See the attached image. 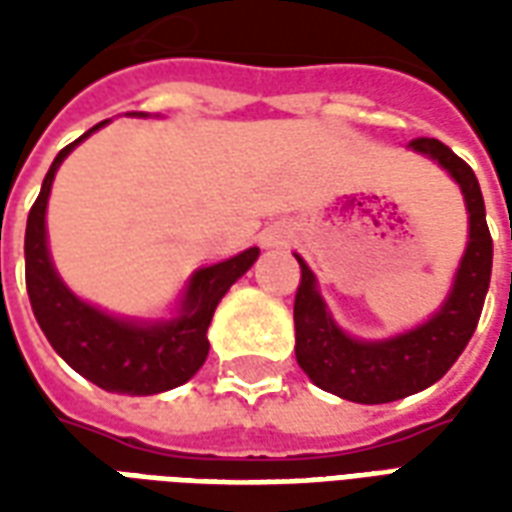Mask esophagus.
<instances>
[{
    "instance_id": "obj_1",
    "label": "esophagus",
    "mask_w": 512,
    "mask_h": 512,
    "mask_svg": "<svg viewBox=\"0 0 512 512\" xmlns=\"http://www.w3.org/2000/svg\"><path fill=\"white\" fill-rule=\"evenodd\" d=\"M290 241V230L288 227H268L266 233H263V246H285Z\"/></svg>"
}]
</instances>
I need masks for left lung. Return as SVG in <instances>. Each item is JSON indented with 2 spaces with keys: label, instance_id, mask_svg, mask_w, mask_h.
Returning a JSON list of instances; mask_svg holds the SVG:
<instances>
[{
  "label": "left lung",
  "instance_id": "8db88e82",
  "mask_svg": "<svg viewBox=\"0 0 512 512\" xmlns=\"http://www.w3.org/2000/svg\"><path fill=\"white\" fill-rule=\"evenodd\" d=\"M411 147L436 158L458 180L469 208L466 255L458 268L450 299L444 301V307L428 323L384 343L351 340L334 326L332 315L326 312V304L315 290L312 271L304 266L301 257H296L301 266L293 301L299 367L315 386L354 403H392L436 384L472 340L491 282L494 241L485 224L483 191L472 167L439 139L419 136Z\"/></svg>",
  "mask_w": 512,
  "mask_h": 512
}]
</instances>
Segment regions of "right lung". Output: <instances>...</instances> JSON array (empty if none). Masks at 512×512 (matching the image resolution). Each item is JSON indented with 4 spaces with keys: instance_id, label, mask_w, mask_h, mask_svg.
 I'll return each instance as SVG.
<instances>
[{
    "instance_id": "obj_1",
    "label": "right lung",
    "mask_w": 512,
    "mask_h": 512,
    "mask_svg": "<svg viewBox=\"0 0 512 512\" xmlns=\"http://www.w3.org/2000/svg\"><path fill=\"white\" fill-rule=\"evenodd\" d=\"M104 123L93 126L84 136H90ZM84 136L57 153L54 164L43 178L38 200L29 211L27 235H24L29 304L51 348L79 376L93 381L106 392L158 395V392L186 384L200 370L208 356L205 334L211 326L213 310L235 279L252 268L260 249L252 246L224 263L200 268L191 277L180 318L169 323L120 321L79 301L62 285V279L57 277L49 260L46 202H49L51 180L62 158L68 156Z\"/></svg>"
}]
</instances>
